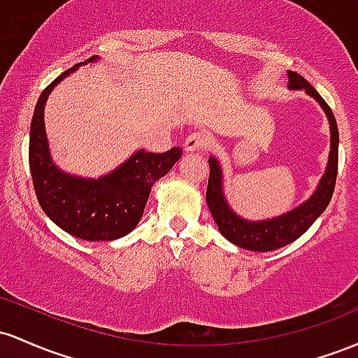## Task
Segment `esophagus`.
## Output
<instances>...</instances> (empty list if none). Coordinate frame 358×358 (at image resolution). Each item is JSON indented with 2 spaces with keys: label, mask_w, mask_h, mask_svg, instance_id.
I'll use <instances>...</instances> for the list:
<instances>
[{
  "label": "esophagus",
  "mask_w": 358,
  "mask_h": 358,
  "mask_svg": "<svg viewBox=\"0 0 358 358\" xmlns=\"http://www.w3.org/2000/svg\"><path fill=\"white\" fill-rule=\"evenodd\" d=\"M210 136L204 131H194L186 138L184 142V150L186 152H196V150H206L210 147Z\"/></svg>",
  "instance_id": "obj_1"
}]
</instances>
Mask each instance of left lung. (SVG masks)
<instances>
[{
  "label": "left lung",
  "mask_w": 358,
  "mask_h": 358,
  "mask_svg": "<svg viewBox=\"0 0 358 358\" xmlns=\"http://www.w3.org/2000/svg\"><path fill=\"white\" fill-rule=\"evenodd\" d=\"M289 87L291 90H304L309 96L316 99L327 111L331 128V152L328 160L327 172L321 179L318 189L306 203L292 210L287 215L279 218L267 220V222H245L228 208L222 191V171H220L216 159H210V179H208L206 203L210 211L218 224L220 231L231 243L238 245L245 250L252 252H271L280 247H286L294 240H298L304 231L316 222V218L324 211L330 203L333 191H335L336 174H338V127L333 116L331 108L320 96V92L309 84L298 72L289 71Z\"/></svg>",
  "instance_id": "8db88e82"
}]
</instances>
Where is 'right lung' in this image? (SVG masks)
Wrapping results in <instances>:
<instances>
[{"label": "right lung", "instance_id": "right-lung-1", "mask_svg": "<svg viewBox=\"0 0 358 358\" xmlns=\"http://www.w3.org/2000/svg\"><path fill=\"white\" fill-rule=\"evenodd\" d=\"M94 59L90 57L81 64ZM78 66L62 72L40 94L30 125L28 162L35 194L52 222L78 238L108 242L125 236L138 224L152 186L171 171L182 150L179 147H172L164 154L140 150L115 172L96 180L60 172L50 160L47 148L43 104L55 84Z\"/></svg>", "mask_w": 358, "mask_h": 358}]
</instances>
